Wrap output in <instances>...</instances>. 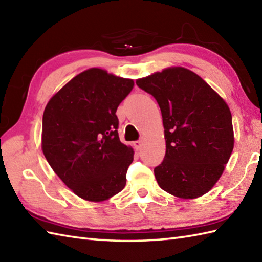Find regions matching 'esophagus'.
I'll list each match as a JSON object with an SVG mask.
<instances>
[{"instance_id":"34e87169","label":"esophagus","mask_w":262,"mask_h":262,"mask_svg":"<svg viewBox=\"0 0 262 262\" xmlns=\"http://www.w3.org/2000/svg\"><path fill=\"white\" fill-rule=\"evenodd\" d=\"M134 147H135L136 149H141V147H142V141L140 140V141L134 142Z\"/></svg>"}]
</instances>
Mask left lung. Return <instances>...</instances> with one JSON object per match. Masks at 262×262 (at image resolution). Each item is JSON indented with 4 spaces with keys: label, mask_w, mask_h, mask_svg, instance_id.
I'll list each match as a JSON object with an SVG mask.
<instances>
[{
    "label": "left lung",
    "mask_w": 262,
    "mask_h": 262,
    "mask_svg": "<svg viewBox=\"0 0 262 262\" xmlns=\"http://www.w3.org/2000/svg\"><path fill=\"white\" fill-rule=\"evenodd\" d=\"M162 114L166 151L154 169L159 186L192 199L220 179L234 146L229 105L196 73L170 68L136 81Z\"/></svg>",
    "instance_id": "obj_1"
}]
</instances>
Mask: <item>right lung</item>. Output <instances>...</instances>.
I'll use <instances>...</instances> for the list:
<instances>
[{"label":"right lung","instance_id":"1","mask_svg":"<svg viewBox=\"0 0 262 262\" xmlns=\"http://www.w3.org/2000/svg\"><path fill=\"white\" fill-rule=\"evenodd\" d=\"M133 86V80L90 69L60 89L43 111V155L83 199L102 202L126 185L134 152L119 140L116 111Z\"/></svg>","mask_w":262,"mask_h":262}]
</instances>
